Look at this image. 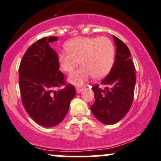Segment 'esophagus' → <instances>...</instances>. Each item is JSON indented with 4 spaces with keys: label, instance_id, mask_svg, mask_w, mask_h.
I'll return each instance as SVG.
<instances>
[{
    "label": "esophagus",
    "instance_id": "1",
    "mask_svg": "<svg viewBox=\"0 0 161 161\" xmlns=\"http://www.w3.org/2000/svg\"><path fill=\"white\" fill-rule=\"evenodd\" d=\"M82 90H83L82 88H80V87H77V88H76V92H77L78 93H80L82 91Z\"/></svg>",
    "mask_w": 161,
    "mask_h": 161
}]
</instances>
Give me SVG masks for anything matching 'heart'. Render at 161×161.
<instances>
[{"label": "heart", "mask_w": 161, "mask_h": 161, "mask_svg": "<svg viewBox=\"0 0 161 161\" xmlns=\"http://www.w3.org/2000/svg\"><path fill=\"white\" fill-rule=\"evenodd\" d=\"M66 48L68 52L60 53L58 56L60 68L71 73L79 63L82 65L68 79L75 86H82L92 76L95 79L104 78L114 64L115 46L105 36L74 38L67 43Z\"/></svg>", "instance_id": "obj_1"}]
</instances>
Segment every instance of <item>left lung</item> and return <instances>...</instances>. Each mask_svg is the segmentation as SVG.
I'll use <instances>...</instances> for the list:
<instances>
[{"instance_id":"left-lung-1","label":"left lung","mask_w":161,"mask_h":161,"mask_svg":"<svg viewBox=\"0 0 161 161\" xmlns=\"http://www.w3.org/2000/svg\"><path fill=\"white\" fill-rule=\"evenodd\" d=\"M113 39L116 46L114 64L101 82L106 86L104 90L98 85L92 87L95 102L90 107L95 118L107 125L116 124L127 115L133 102L136 82L130 50L118 37L113 36Z\"/></svg>"}]
</instances>
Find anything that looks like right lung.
I'll use <instances>...</instances> for the list:
<instances>
[{"label": "right lung", "instance_id": "right-lung-1", "mask_svg": "<svg viewBox=\"0 0 161 161\" xmlns=\"http://www.w3.org/2000/svg\"><path fill=\"white\" fill-rule=\"evenodd\" d=\"M57 37H46L31 45L19 68V84L23 107L34 122L53 127L63 121L70 103L75 96L74 86H64V76L59 70L57 52L49 46Z\"/></svg>", "mask_w": 161, "mask_h": 161}]
</instances>
